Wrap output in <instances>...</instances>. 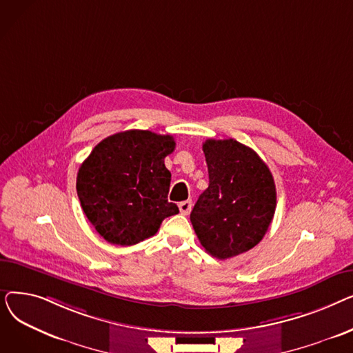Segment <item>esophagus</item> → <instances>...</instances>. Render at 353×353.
Here are the masks:
<instances>
[{"label": "esophagus", "instance_id": "obj_1", "mask_svg": "<svg viewBox=\"0 0 353 353\" xmlns=\"http://www.w3.org/2000/svg\"><path fill=\"white\" fill-rule=\"evenodd\" d=\"M192 206H193V203H192V200H186V201H181L180 205H179V209H180V213L181 214H184V216H188L190 212H192Z\"/></svg>", "mask_w": 353, "mask_h": 353}]
</instances>
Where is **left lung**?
Returning a JSON list of instances; mask_svg holds the SVG:
<instances>
[{
	"label": "left lung",
	"instance_id": "obj_1",
	"mask_svg": "<svg viewBox=\"0 0 353 353\" xmlns=\"http://www.w3.org/2000/svg\"><path fill=\"white\" fill-rule=\"evenodd\" d=\"M209 188L190 213L206 252L217 259L245 253L266 234L276 210V186L266 163L234 139L203 143Z\"/></svg>",
	"mask_w": 353,
	"mask_h": 353
}]
</instances>
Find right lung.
<instances>
[{"label": "right lung", "instance_id": "add662e5", "mask_svg": "<svg viewBox=\"0 0 353 353\" xmlns=\"http://www.w3.org/2000/svg\"><path fill=\"white\" fill-rule=\"evenodd\" d=\"M174 139L148 130H127L101 140L83 161L77 194L84 214L111 245L132 246L157 233L179 213L167 200L172 173L164 157Z\"/></svg>", "mask_w": 353, "mask_h": 353}]
</instances>
